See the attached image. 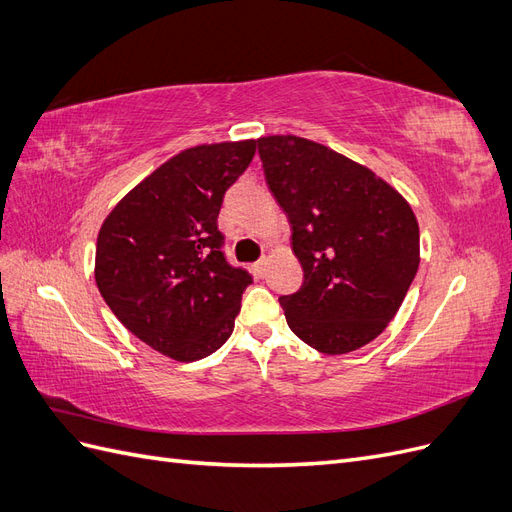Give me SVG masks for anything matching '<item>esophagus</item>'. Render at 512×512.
I'll list each match as a JSON object with an SVG mask.
<instances>
[{
  "instance_id": "1",
  "label": "esophagus",
  "mask_w": 512,
  "mask_h": 512,
  "mask_svg": "<svg viewBox=\"0 0 512 512\" xmlns=\"http://www.w3.org/2000/svg\"><path fill=\"white\" fill-rule=\"evenodd\" d=\"M252 269L256 271V275H265V269H267V258H260V260H256L254 265H252Z\"/></svg>"
}]
</instances>
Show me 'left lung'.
Masks as SVG:
<instances>
[{"label": "left lung", "mask_w": 512, "mask_h": 512, "mask_svg": "<svg viewBox=\"0 0 512 512\" xmlns=\"http://www.w3.org/2000/svg\"><path fill=\"white\" fill-rule=\"evenodd\" d=\"M256 145L303 267V286L280 297L288 327L324 354L369 344L418 269L410 205L369 168L307 138L265 136Z\"/></svg>", "instance_id": "1"}]
</instances>
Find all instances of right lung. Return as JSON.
I'll return each instance as SVG.
<instances>
[{"mask_svg": "<svg viewBox=\"0 0 512 512\" xmlns=\"http://www.w3.org/2000/svg\"><path fill=\"white\" fill-rule=\"evenodd\" d=\"M256 153V141L181 151L121 198L96 245V284L123 327L175 361H198L235 329L252 284L224 254V194Z\"/></svg>", "mask_w": 512, "mask_h": 512, "instance_id": "obj_1", "label": "right lung"}]
</instances>
